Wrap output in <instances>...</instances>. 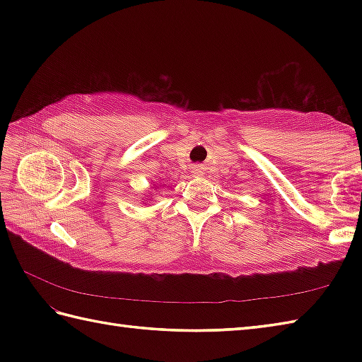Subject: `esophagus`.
Here are the masks:
<instances>
[{
	"instance_id": "obj_1",
	"label": "esophagus",
	"mask_w": 362,
	"mask_h": 362,
	"mask_svg": "<svg viewBox=\"0 0 362 362\" xmlns=\"http://www.w3.org/2000/svg\"><path fill=\"white\" fill-rule=\"evenodd\" d=\"M193 171H194V174H197V175H201V174H204V166H201V165H194V168H193Z\"/></svg>"
}]
</instances>
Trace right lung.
Instances as JSON below:
<instances>
[{"label": "right lung", "instance_id": "obj_1", "mask_svg": "<svg viewBox=\"0 0 362 362\" xmlns=\"http://www.w3.org/2000/svg\"><path fill=\"white\" fill-rule=\"evenodd\" d=\"M156 187H157V185H156ZM152 188H153V187H152ZM158 188H160V185H158ZM152 196H153V194H152ZM152 196H149V193H148V196H146L144 199H141V201H146V202H148V201H151V199H152ZM148 197H150L149 199H147Z\"/></svg>", "mask_w": 362, "mask_h": 362}]
</instances>
